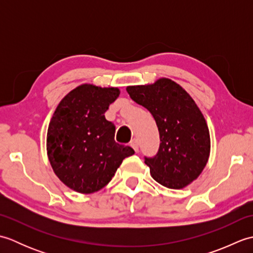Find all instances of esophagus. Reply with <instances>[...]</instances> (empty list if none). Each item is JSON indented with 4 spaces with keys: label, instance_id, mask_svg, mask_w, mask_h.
<instances>
[{
    "label": "esophagus",
    "instance_id": "obj_1",
    "mask_svg": "<svg viewBox=\"0 0 253 253\" xmlns=\"http://www.w3.org/2000/svg\"><path fill=\"white\" fill-rule=\"evenodd\" d=\"M130 146H131V148L135 150L136 152H138V150H139V144H138V140L137 139H132V140L130 141Z\"/></svg>",
    "mask_w": 253,
    "mask_h": 253
}]
</instances>
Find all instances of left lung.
<instances>
[{
	"label": "left lung",
	"instance_id": "8db88e82",
	"mask_svg": "<svg viewBox=\"0 0 253 253\" xmlns=\"http://www.w3.org/2000/svg\"><path fill=\"white\" fill-rule=\"evenodd\" d=\"M126 90L151 113L159 128V151L144 158L153 179L170 189L188 186L206 168L211 148L207 122L196 102L169 78Z\"/></svg>",
	"mask_w": 253,
	"mask_h": 253
}]
</instances>
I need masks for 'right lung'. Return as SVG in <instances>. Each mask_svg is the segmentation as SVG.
Wrapping results in <instances>:
<instances>
[{
	"mask_svg": "<svg viewBox=\"0 0 253 253\" xmlns=\"http://www.w3.org/2000/svg\"><path fill=\"white\" fill-rule=\"evenodd\" d=\"M118 95V88L82 84L64 96L51 118L47 158L55 175L75 191L102 189L123 160L135 153L114 140V124L104 116Z\"/></svg>",
	"mask_w": 253,
	"mask_h": 253,
	"instance_id": "right-lung-1",
	"label": "right lung"
}]
</instances>
